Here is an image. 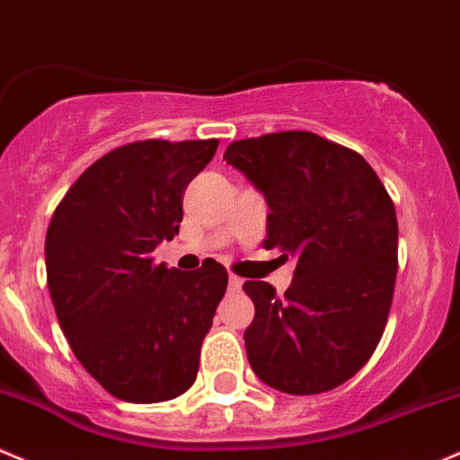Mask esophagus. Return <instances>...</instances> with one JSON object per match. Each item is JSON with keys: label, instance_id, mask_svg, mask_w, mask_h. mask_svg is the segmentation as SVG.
<instances>
[{"label": "esophagus", "instance_id": "esophagus-1", "mask_svg": "<svg viewBox=\"0 0 460 460\" xmlns=\"http://www.w3.org/2000/svg\"><path fill=\"white\" fill-rule=\"evenodd\" d=\"M241 287H243V280H241L239 276H234V273H230V278H228V288H230V291H239Z\"/></svg>", "mask_w": 460, "mask_h": 460}]
</instances>
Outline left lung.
Here are the masks:
<instances>
[{
    "label": "left lung",
    "mask_w": 460,
    "mask_h": 460,
    "mask_svg": "<svg viewBox=\"0 0 460 460\" xmlns=\"http://www.w3.org/2000/svg\"><path fill=\"white\" fill-rule=\"evenodd\" d=\"M224 161L262 190L265 250L296 256L276 296L247 280L254 302L245 349L258 378L291 395L343 385L383 337L397 276V217L378 173L354 149L287 130L230 143Z\"/></svg>",
    "instance_id": "obj_1"
}]
</instances>
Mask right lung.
I'll return each mask as SVG.
<instances>
[{
    "label": "right lung",
    "mask_w": 460,
    "mask_h": 460,
    "mask_svg": "<svg viewBox=\"0 0 460 460\" xmlns=\"http://www.w3.org/2000/svg\"><path fill=\"white\" fill-rule=\"evenodd\" d=\"M219 141H134L104 154L71 184L51 215L45 267L56 317L93 378L117 400L154 404L198 378L228 271L154 262L182 221L189 182Z\"/></svg>",
    "instance_id": "obj_1"
}]
</instances>
